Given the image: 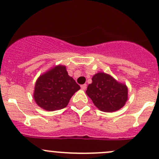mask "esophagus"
<instances>
[{"mask_svg":"<svg viewBox=\"0 0 159 159\" xmlns=\"http://www.w3.org/2000/svg\"><path fill=\"white\" fill-rule=\"evenodd\" d=\"M81 89H82V90H86V88H87V84H82L81 86Z\"/></svg>","mask_w":159,"mask_h":159,"instance_id":"34e87169","label":"esophagus"}]
</instances>
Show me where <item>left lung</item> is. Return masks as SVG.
Masks as SVG:
<instances>
[{"label":"left lung","instance_id":"8db88e82","mask_svg":"<svg viewBox=\"0 0 159 159\" xmlns=\"http://www.w3.org/2000/svg\"><path fill=\"white\" fill-rule=\"evenodd\" d=\"M86 93L99 110L106 112L120 109L128 99L126 85L117 82L112 77L102 72L93 75Z\"/></svg>","mask_w":159,"mask_h":159}]
</instances>
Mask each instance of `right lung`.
Segmentation results:
<instances>
[{"instance_id": "1", "label": "right lung", "mask_w": 159, "mask_h": 159, "mask_svg": "<svg viewBox=\"0 0 159 159\" xmlns=\"http://www.w3.org/2000/svg\"><path fill=\"white\" fill-rule=\"evenodd\" d=\"M80 88L68 75L65 66H58L39 77L34 87V98L45 110H60L66 107L73 94Z\"/></svg>"}]
</instances>
